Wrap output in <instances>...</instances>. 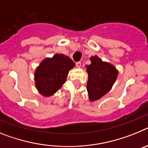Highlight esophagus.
Wrapping results in <instances>:
<instances>
[{
  "mask_svg": "<svg viewBox=\"0 0 148 148\" xmlns=\"http://www.w3.org/2000/svg\"><path fill=\"white\" fill-rule=\"evenodd\" d=\"M76 66L77 67V68H80V67H81V62H76Z\"/></svg>",
  "mask_w": 148,
  "mask_h": 148,
  "instance_id": "34e87169",
  "label": "esophagus"
}]
</instances>
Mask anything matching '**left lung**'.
I'll return each instance as SVG.
<instances>
[{
	"instance_id": "obj_1",
	"label": "left lung",
	"mask_w": 148,
	"mask_h": 148,
	"mask_svg": "<svg viewBox=\"0 0 148 148\" xmlns=\"http://www.w3.org/2000/svg\"><path fill=\"white\" fill-rule=\"evenodd\" d=\"M91 64L86 65L88 73L87 92L91 102L101 99L112 88L119 71L113 65L103 62L97 56L90 57Z\"/></svg>"
}]
</instances>
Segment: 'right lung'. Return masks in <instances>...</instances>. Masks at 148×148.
<instances>
[{
  "instance_id": "add662e5",
  "label": "right lung",
  "mask_w": 148,
  "mask_h": 148,
  "mask_svg": "<svg viewBox=\"0 0 148 148\" xmlns=\"http://www.w3.org/2000/svg\"><path fill=\"white\" fill-rule=\"evenodd\" d=\"M74 66V62L62 53L42 60L34 73L35 86L39 94L44 97L54 95L65 83L69 71Z\"/></svg>"
}]
</instances>
